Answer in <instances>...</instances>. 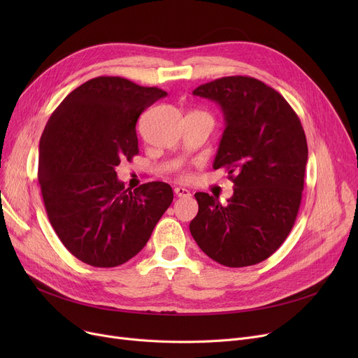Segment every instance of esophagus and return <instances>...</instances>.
<instances>
[{"instance_id": "34e87169", "label": "esophagus", "mask_w": 358, "mask_h": 358, "mask_svg": "<svg viewBox=\"0 0 358 358\" xmlns=\"http://www.w3.org/2000/svg\"><path fill=\"white\" fill-rule=\"evenodd\" d=\"M174 193H176V196H178V197H190V196H192V193H190L189 190H187V189H184V187H176Z\"/></svg>"}]
</instances>
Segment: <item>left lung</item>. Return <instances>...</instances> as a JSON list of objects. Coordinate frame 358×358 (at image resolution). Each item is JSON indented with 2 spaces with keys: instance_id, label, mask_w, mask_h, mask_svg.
<instances>
[{
  "instance_id": "8db88e82",
  "label": "left lung",
  "mask_w": 358,
  "mask_h": 358,
  "mask_svg": "<svg viewBox=\"0 0 358 358\" xmlns=\"http://www.w3.org/2000/svg\"><path fill=\"white\" fill-rule=\"evenodd\" d=\"M216 101L227 127L213 168H224L234 196L222 204L196 193L190 232L200 250L227 267L271 257L299 213L308 162L305 130L280 92L251 77H223L193 91Z\"/></svg>"
}]
</instances>
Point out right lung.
<instances>
[{"mask_svg":"<svg viewBox=\"0 0 358 358\" xmlns=\"http://www.w3.org/2000/svg\"><path fill=\"white\" fill-rule=\"evenodd\" d=\"M166 92L120 77L92 78L64 99L43 130L39 178L45 209L65 248L92 267L134 258L173 203L171 185L129 192L116 166L139 154L136 122Z\"/></svg>","mask_w":358,"mask_h":358,"instance_id":"add662e5","label":"right lung"}]
</instances>
